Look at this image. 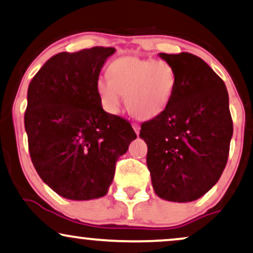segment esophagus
<instances>
[{
  "label": "esophagus",
  "instance_id": "obj_1",
  "mask_svg": "<svg viewBox=\"0 0 253 253\" xmlns=\"http://www.w3.org/2000/svg\"><path fill=\"white\" fill-rule=\"evenodd\" d=\"M132 126H133V129L135 130L136 135H139V133H140V126H139V125H137V124H133Z\"/></svg>",
  "mask_w": 253,
  "mask_h": 253
}]
</instances>
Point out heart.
I'll return each instance as SVG.
<instances>
[{
    "mask_svg": "<svg viewBox=\"0 0 253 253\" xmlns=\"http://www.w3.org/2000/svg\"><path fill=\"white\" fill-rule=\"evenodd\" d=\"M108 77L98 78L95 85L103 107L108 113H118L126 95L128 111L142 120L161 114L176 86L175 70L165 60L121 57L110 64Z\"/></svg>",
    "mask_w": 253,
    "mask_h": 253,
    "instance_id": "heart-1",
    "label": "heart"
}]
</instances>
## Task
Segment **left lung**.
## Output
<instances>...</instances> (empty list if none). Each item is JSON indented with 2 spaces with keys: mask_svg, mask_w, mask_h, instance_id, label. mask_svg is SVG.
<instances>
[{
  "mask_svg": "<svg viewBox=\"0 0 253 253\" xmlns=\"http://www.w3.org/2000/svg\"><path fill=\"white\" fill-rule=\"evenodd\" d=\"M176 73L167 108L141 125L159 197L185 203L208 193L228 161L233 126L225 84L200 57L159 53Z\"/></svg>",
  "mask_w": 253,
  "mask_h": 253,
  "instance_id": "8db88e82",
  "label": "left lung"
}]
</instances>
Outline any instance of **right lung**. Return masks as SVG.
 Returning <instances> with one entry per match:
<instances>
[{
	"label": "right lung",
	"instance_id": "add662e5",
	"mask_svg": "<svg viewBox=\"0 0 253 253\" xmlns=\"http://www.w3.org/2000/svg\"><path fill=\"white\" fill-rule=\"evenodd\" d=\"M114 47L94 46L51 57L28 88L24 127L34 167L64 198L107 194L117 160L136 134L127 120L103 110L97 81Z\"/></svg>",
	"mask_w": 253,
	"mask_h": 253
}]
</instances>
